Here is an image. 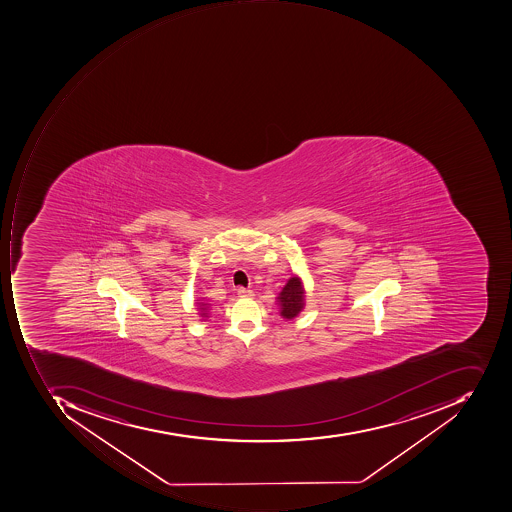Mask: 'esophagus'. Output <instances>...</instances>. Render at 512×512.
Segmentation results:
<instances>
[{
  "label": "esophagus",
  "mask_w": 512,
  "mask_h": 512,
  "mask_svg": "<svg viewBox=\"0 0 512 512\" xmlns=\"http://www.w3.org/2000/svg\"><path fill=\"white\" fill-rule=\"evenodd\" d=\"M237 294H238V297H241V298H251V297H254V292L249 291V289H244V288H238L237 289Z\"/></svg>",
  "instance_id": "esophagus-1"
}]
</instances>
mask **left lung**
<instances>
[{
	"label": "left lung",
	"mask_w": 512,
	"mask_h": 512,
	"mask_svg": "<svg viewBox=\"0 0 512 512\" xmlns=\"http://www.w3.org/2000/svg\"><path fill=\"white\" fill-rule=\"evenodd\" d=\"M277 300L280 304L281 317L286 320H294L304 308V289L300 278H289Z\"/></svg>",
	"instance_id": "8db88e82"
}]
</instances>
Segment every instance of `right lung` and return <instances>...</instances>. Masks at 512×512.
<instances>
[{
  "mask_svg": "<svg viewBox=\"0 0 512 512\" xmlns=\"http://www.w3.org/2000/svg\"><path fill=\"white\" fill-rule=\"evenodd\" d=\"M198 304H200V306H198V309H200L201 317H208V311H209L208 303H198Z\"/></svg>",
  "mask_w": 512,
  "mask_h": 512,
  "instance_id": "obj_1",
  "label": "right lung"
}]
</instances>
